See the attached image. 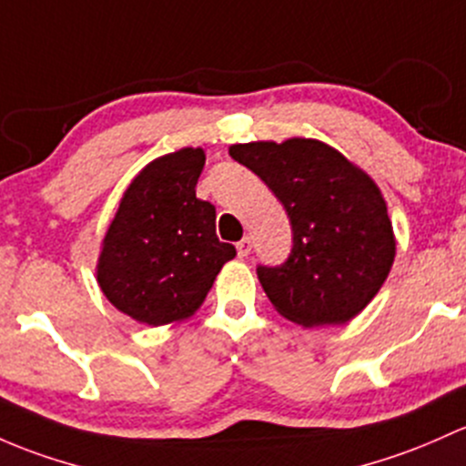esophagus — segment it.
Returning <instances> with one entry per match:
<instances>
[{"instance_id": "esophagus-1", "label": "esophagus", "mask_w": 466, "mask_h": 466, "mask_svg": "<svg viewBox=\"0 0 466 466\" xmlns=\"http://www.w3.org/2000/svg\"><path fill=\"white\" fill-rule=\"evenodd\" d=\"M237 252H238V257L246 258L248 254L252 252V238H249V237H243L241 241L237 243Z\"/></svg>"}]
</instances>
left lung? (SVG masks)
Returning <instances> with one entry per match:
<instances>
[{"label": "left lung", "mask_w": 466, "mask_h": 466, "mask_svg": "<svg viewBox=\"0 0 466 466\" xmlns=\"http://www.w3.org/2000/svg\"><path fill=\"white\" fill-rule=\"evenodd\" d=\"M229 156L252 169L290 217L288 261L257 268L274 310L303 328L360 315L395 261L393 223L375 180L315 138L232 145Z\"/></svg>", "instance_id": "obj_1"}]
</instances>
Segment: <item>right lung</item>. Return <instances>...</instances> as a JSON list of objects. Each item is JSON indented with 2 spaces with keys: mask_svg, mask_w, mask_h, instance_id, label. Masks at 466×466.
Here are the masks:
<instances>
[{
  "mask_svg": "<svg viewBox=\"0 0 466 466\" xmlns=\"http://www.w3.org/2000/svg\"><path fill=\"white\" fill-rule=\"evenodd\" d=\"M205 151L183 147L145 165L122 194L97 257V286L147 326L189 319L237 257L217 237V209L196 198Z\"/></svg>",
  "mask_w": 466,
  "mask_h": 466,
  "instance_id": "add662e5",
  "label": "right lung"
}]
</instances>
